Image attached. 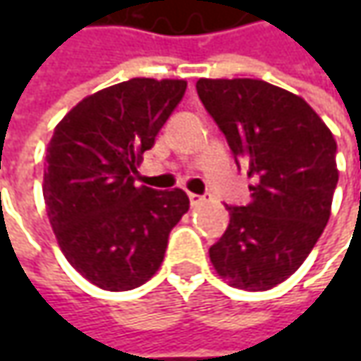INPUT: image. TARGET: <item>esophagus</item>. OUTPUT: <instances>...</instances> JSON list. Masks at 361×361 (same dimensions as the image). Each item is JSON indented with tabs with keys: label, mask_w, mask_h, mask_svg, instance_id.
Wrapping results in <instances>:
<instances>
[{
	"label": "esophagus",
	"mask_w": 361,
	"mask_h": 361,
	"mask_svg": "<svg viewBox=\"0 0 361 361\" xmlns=\"http://www.w3.org/2000/svg\"><path fill=\"white\" fill-rule=\"evenodd\" d=\"M188 201H190V207H201L202 202H207V197L190 192V195H188Z\"/></svg>",
	"instance_id": "obj_1"
}]
</instances>
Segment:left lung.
I'll use <instances>...</instances> for the list:
<instances>
[{"label": "left lung", "instance_id": "1", "mask_svg": "<svg viewBox=\"0 0 361 361\" xmlns=\"http://www.w3.org/2000/svg\"><path fill=\"white\" fill-rule=\"evenodd\" d=\"M197 92L253 185L209 249L231 287L267 291L293 275L331 215L336 138L301 96L251 78H201Z\"/></svg>", "mask_w": 361, "mask_h": 361}]
</instances>
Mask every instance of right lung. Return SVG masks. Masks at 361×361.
<instances>
[{
  "label": "right lung",
  "mask_w": 361,
  "mask_h": 361,
  "mask_svg": "<svg viewBox=\"0 0 361 361\" xmlns=\"http://www.w3.org/2000/svg\"><path fill=\"white\" fill-rule=\"evenodd\" d=\"M185 90V80L154 78L108 86L78 102L49 140L42 185L49 225L70 265L100 289L146 283L188 211L180 188L134 185Z\"/></svg>",
  "instance_id": "add662e5"
}]
</instances>
